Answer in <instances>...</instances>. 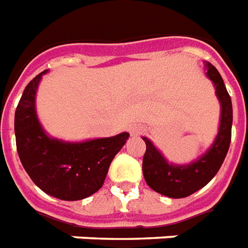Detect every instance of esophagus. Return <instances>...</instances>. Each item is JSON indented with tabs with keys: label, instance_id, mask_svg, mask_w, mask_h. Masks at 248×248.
<instances>
[{
	"label": "esophagus",
	"instance_id": "esophagus-1",
	"mask_svg": "<svg viewBox=\"0 0 248 248\" xmlns=\"http://www.w3.org/2000/svg\"><path fill=\"white\" fill-rule=\"evenodd\" d=\"M142 131L140 129H138V127H134V129H131V134H139Z\"/></svg>",
	"mask_w": 248,
	"mask_h": 248
}]
</instances>
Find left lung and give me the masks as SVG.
I'll return each instance as SVG.
<instances>
[{
  "instance_id": "1",
  "label": "left lung",
  "mask_w": 248,
  "mask_h": 248,
  "mask_svg": "<svg viewBox=\"0 0 248 248\" xmlns=\"http://www.w3.org/2000/svg\"><path fill=\"white\" fill-rule=\"evenodd\" d=\"M206 75L214 82L216 93L222 108L219 131L212 148L189 166H172L167 163L147 138H143L146 142V152L143 156L144 179L150 188L170 199H183L190 196L208 184L219 170L230 147L232 124V98L217 68L208 64Z\"/></svg>"
}]
</instances>
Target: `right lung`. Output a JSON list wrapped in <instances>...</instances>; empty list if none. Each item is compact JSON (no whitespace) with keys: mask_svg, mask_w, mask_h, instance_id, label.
Wrapping results in <instances>:
<instances>
[{"mask_svg":"<svg viewBox=\"0 0 248 248\" xmlns=\"http://www.w3.org/2000/svg\"><path fill=\"white\" fill-rule=\"evenodd\" d=\"M45 72L27 84L16 106V151L27 175L45 193L64 201L82 200L104 185L110 163L124 146L129 134L84 143L48 138L40 127L34 108L36 88Z\"/></svg>","mask_w":248,"mask_h":248,"instance_id":"right-lung-1","label":"right lung"}]
</instances>
